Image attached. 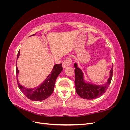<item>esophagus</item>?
Returning <instances> with one entry per match:
<instances>
[{
  "mask_svg": "<svg viewBox=\"0 0 130 130\" xmlns=\"http://www.w3.org/2000/svg\"><path fill=\"white\" fill-rule=\"evenodd\" d=\"M72 63V59L70 57H67L66 60L63 62V68H67L68 66H70Z\"/></svg>",
  "mask_w": 130,
  "mask_h": 130,
  "instance_id": "esophagus-1",
  "label": "esophagus"
}]
</instances>
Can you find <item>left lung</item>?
<instances>
[{
	"instance_id": "left-lung-1",
	"label": "left lung",
	"mask_w": 130,
	"mask_h": 130,
	"mask_svg": "<svg viewBox=\"0 0 130 130\" xmlns=\"http://www.w3.org/2000/svg\"><path fill=\"white\" fill-rule=\"evenodd\" d=\"M75 84L77 94L80 97L86 99H94L103 95L111 84L113 77V67L110 70V76L104 85H95L86 83L84 79V75L81 70L74 64Z\"/></svg>"
}]
</instances>
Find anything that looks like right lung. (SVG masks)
<instances>
[{"instance_id": "obj_1", "label": "right lung", "mask_w": 130, "mask_h": 130, "mask_svg": "<svg viewBox=\"0 0 130 130\" xmlns=\"http://www.w3.org/2000/svg\"><path fill=\"white\" fill-rule=\"evenodd\" d=\"M35 35V34L32 35V36ZM19 54H20V52L18 51L17 58L19 57ZM62 69L63 67L62 66V63L56 64L54 65L50 74L46 78L45 80L37 87L32 89L26 88L24 86L19 84L18 79H17L18 86L22 92L29 99L33 101L43 100L52 95L54 91L56 78L58 75L62 72ZM18 73L19 70L16 67L17 78Z\"/></svg>"}]
</instances>
